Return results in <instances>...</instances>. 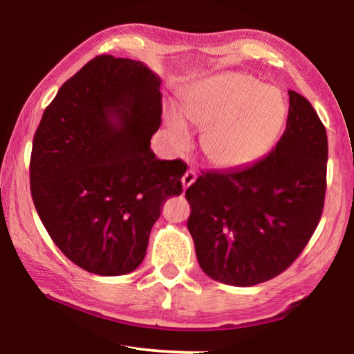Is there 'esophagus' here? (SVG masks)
I'll return each mask as SVG.
<instances>
[{
  "label": "esophagus",
  "instance_id": "34e87169",
  "mask_svg": "<svg viewBox=\"0 0 354 354\" xmlns=\"http://www.w3.org/2000/svg\"><path fill=\"white\" fill-rule=\"evenodd\" d=\"M195 179H196V173H195V170L189 169L187 171L184 173V176H183V187H184V189L190 187V185L195 183Z\"/></svg>",
  "mask_w": 354,
  "mask_h": 354
}]
</instances>
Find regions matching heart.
Instances as JSON below:
<instances>
[{"label":"heart","mask_w":354,"mask_h":354,"mask_svg":"<svg viewBox=\"0 0 354 354\" xmlns=\"http://www.w3.org/2000/svg\"><path fill=\"white\" fill-rule=\"evenodd\" d=\"M203 134V151L220 167L254 162L273 147L287 117V104L274 87L263 86L254 76L226 71L205 77L184 91L181 106L167 113L170 139L175 147L189 143L184 119Z\"/></svg>","instance_id":"heart-1"}]
</instances>
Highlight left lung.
<instances>
[{"instance_id": "obj_1", "label": "left lung", "mask_w": 354, "mask_h": 354, "mask_svg": "<svg viewBox=\"0 0 354 354\" xmlns=\"http://www.w3.org/2000/svg\"><path fill=\"white\" fill-rule=\"evenodd\" d=\"M284 134L243 169L207 171L185 192L187 227L209 278L250 287L278 277L313 237L326 190V129L309 101L289 91Z\"/></svg>"}]
</instances>
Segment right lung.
Masks as SVG:
<instances>
[{
    "label": "right lung",
    "mask_w": 354,
    "mask_h": 354,
    "mask_svg": "<svg viewBox=\"0 0 354 354\" xmlns=\"http://www.w3.org/2000/svg\"><path fill=\"white\" fill-rule=\"evenodd\" d=\"M159 87L143 62L98 56L59 88L35 131L34 206L59 250L91 273L136 270L160 206L183 192L185 164L149 148Z\"/></svg>",
    "instance_id": "add662e5"
}]
</instances>
